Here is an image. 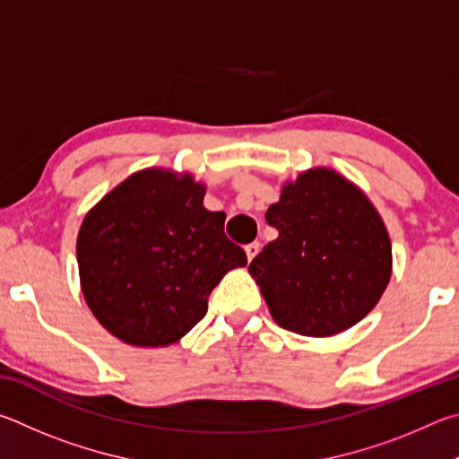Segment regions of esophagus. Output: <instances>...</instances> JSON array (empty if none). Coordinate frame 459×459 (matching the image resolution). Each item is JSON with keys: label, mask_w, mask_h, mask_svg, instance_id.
<instances>
[{"label": "esophagus", "mask_w": 459, "mask_h": 459, "mask_svg": "<svg viewBox=\"0 0 459 459\" xmlns=\"http://www.w3.org/2000/svg\"><path fill=\"white\" fill-rule=\"evenodd\" d=\"M260 252V244L258 242H252V244H247L246 246V255H247V260H254L255 258V254Z\"/></svg>", "instance_id": "obj_1"}]
</instances>
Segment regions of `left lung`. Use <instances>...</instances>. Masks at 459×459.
<instances>
[{"instance_id":"obj_1","label":"left lung","mask_w":459,"mask_h":459,"mask_svg":"<svg viewBox=\"0 0 459 459\" xmlns=\"http://www.w3.org/2000/svg\"><path fill=\"white\" fill-rule=\"evenodd\" d=\"M278 238L250 274L276 323L304 336H331L375 308L391 278L387 228L357 185L333 169L286 183L268 207Z\"/></svg>"}]
</instances>
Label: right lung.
<instances>
[{
	"label": "right lung",
	"mask_w": 459,
	"mask_h": 459,
	"mask_svg": "<svg viewBox=\"0 0 459 459\" xmlns=\"http://www.w3.org/2000/svg\"><path fill=\"white\" fill-rule=\"evenodd\" d=\"M205 185L191 175L144 169L86 213L76 255L84 300L126 344L167 347L207 312L230 270L247 264L225 238L223 212L204 207Z\"/></svg>",
	"instance_id": "obj_1"
}]
</instances>
